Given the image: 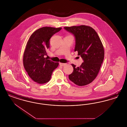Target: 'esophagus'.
<instances>
[{
	"label": "esophagus",
	"mask_w": 127,
	"mask_h": 127,
	"mask_svg": "<svg viewBox=\"0 0 127 127\" xmlns=\"http://www.w3.org/2000/svg\"><path fill=\"white\" fill-rule=\"evenodd\" d=\"M60 65H61V66H65L66 65V63H60Z\"/></svg>",
	"instance_id": "34e87169"
}]
</instances>
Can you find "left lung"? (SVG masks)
Returning a JSON list of instances; mask_svg holds the SVG:
<instances>
[{
    "mask_svg": "<svg viewBox=\"0 0 127 127\" xmlns=\"http://www.w3.org/2000/svg\"><path fill=\"white\" fill-rule=\"evenodd\" d=\"M65 30L75 37V51H78L84 62L79 67L71 64L73 71L69 75L70 80L79 86L90 84L99 72L104 58L102 43L97 32L90 26L66 27Z\"/></svg>",
    "mask_w": 127,
    "mask_h": 127,
    "instance_id": "1",
    "label": "left lung"
}]
</instances>
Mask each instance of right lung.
Wrapping results in <instances>:
<instances>
[{
    "mask_svg": "<svg viewBox=\"0 0 127 127\" xmlns=\"http://www.w3.org/2000/svg\"><path fill=\"white\" fill-rule=\"evenodd\" d=\"M61 29L48 27L40 28L32 34L27 43L23 65L30 78L38 84L48 82L53 70L59 66V63L48 60L45 56L49 48V39Z\"/></svg>",
    "mask_w": 127,
    "mask_h": 127,
    "instance_id": "obj_1",
    "label": "right lung"
}]
</instances>
